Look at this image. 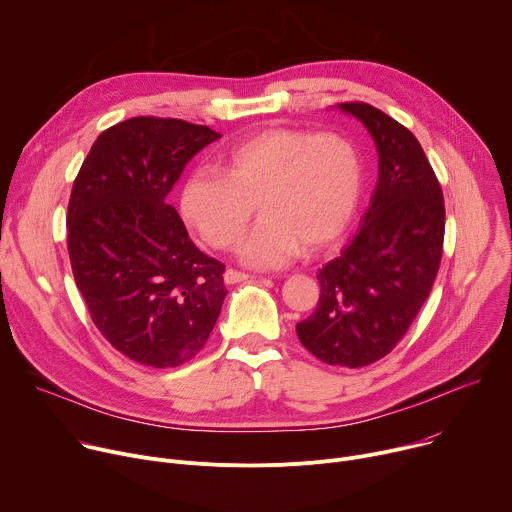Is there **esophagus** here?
Instances as JSON below:
<instances>
[{"label":"esophagus","instance_id":"1","mask_svg":"<svg viewBox=\"0 0 512 512\" xmlns=\"http://www.w3.org/2000/svg\"><path fill=\"white\" fill-rule=\"evenodd\" d=\"M248 278H252V276L246 274V272H238V270H234V268L225 270V274H223V280L227 282V285H236V282H244V280H248Z\"/></svg>","mask_w":512,"mask_h":512}]
</instances>
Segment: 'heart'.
I'll use <instances>...</instances> for the list:
<instances>
[{
  "label": "heart",
  "mask_w": 512,
  "mask_h": 512,
  "mask_svg": "<svg viewBox=\"0 0 512 512\" xmlns=\"http://www.w3.org/2000/svg\"><path fill=\"white\" fill-rule=\"evenodd\" d=\"M217 170L185 181L181 213L211 248L230 250L258 203L262 221L240 246V258L254 268L329 250L350 225L362 191L360 154L335 132L268 128L225 150Z\"/></svg>",
  "instance_id": "obj_1"
}]
</instances>
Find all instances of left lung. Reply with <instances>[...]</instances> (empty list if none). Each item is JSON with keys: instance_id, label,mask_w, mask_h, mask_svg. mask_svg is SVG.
<instances>
[{"instance_id": "8db88e82", "label": "left lung", "mask_w": 512, "mask_h": 512, "mask_svg": "<svg viewBox=\"0 0 512 512\" xmlns=\"http://www.w3.org/2000/svg\"><path fill=\"white\" fill-rule=\"evenodd\" d=\"M378 152V183L360 232L317 278L321 295L297 323L301 344L329 366L360 368L384 358L411 327L439 270L443 193L419 140L384 111L352 101Z\"/></svg>"}]
</instances>
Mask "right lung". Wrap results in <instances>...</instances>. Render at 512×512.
Masks as SVG:
<instances>
[{
  "instance_id": "add662e5",
  "label": "right lung",
  "mask_w": 512,
  "mask_h": 512,
  "mask_svg": "<svg viewBox=\"0 0 512 512\" xmlns=\"http://www.w3.org/2000/svg\"><path fill=\"white\" fill-rule=\"evenodd\" d=\"M219 138L173 118H132L99 134L75 179L71 268L95 327L130 360L175 368L207 342L225 266L189 238L168 193Z\"/></svg>"
}]
</instances>
